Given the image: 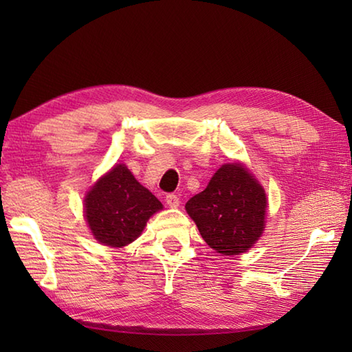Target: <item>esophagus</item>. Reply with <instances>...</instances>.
I'll return each instance as SVG.
<instances>
[{"label": "esophagus", "mask_w": 352, "mask_h": 352, "mask_svg": "<svg viewBox=\"0 0 352 352\" xmlns=\"http://www.w3.org/2000/svg\"><path fill=\"white\" fill-rule=\"evenodd\" d=\"M166 204L169 207H178V206H180V198H178V195H175V193H168Z\"/></svg>", "instance_id": "34e87169"}]
</instances>
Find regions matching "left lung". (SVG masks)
Here are the masks:
<instances>
[{
    "mask_svg": "<svg viewBox=\"0 0 352 352\" xmlns=\"http://www.w3.org/2000/svg\"><path fill=\"white\" fill-rule=\"evenodd\" d=\"M207 245L223 256L251 248L265 226V190L239 163L223 164L207 188L186 203Z\"/></svg>",
    "mask_w": 352,
    "mask_h": 352,
    "instance_id": "obj_1",
    "label": "left lung"
}]
</instances>
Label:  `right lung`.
<instances>
[{
    "label": "right lung",
    "instance_id": "obj_1",
    "mask_svg": "<svg viewBox=\"0 0 352 352\" xmlns=\"http://www.w3.org/2000/svg\"><path fill=\"white\" fill-rule=\"evenodd\" d=\"M163 206L124 164H118L86 197V219L96 241L125 246L138 239L149 216Z\"/></svg>",
    "mask_w": 352,
    "mask_h": 352
}]
</instances>
